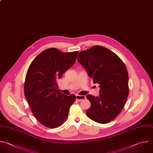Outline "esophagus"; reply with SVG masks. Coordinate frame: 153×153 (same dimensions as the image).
I'll return each instance as SVG.
<instances>
[{
    "instance_id": "34e87169",
    "label": "esophagus",
    "mask_w": 153,
    "mask_h": 153,
    "mask_svg": "<svg viewBox=\"0 0 153 153\" xmlns=\"http://www.w3.org/2000/svg\"><path fill=\"white\" fill-rule=\"evenodd\" d=\"M85 99H86V97L85 96H81V95H78V94L76 95V99L78 101H81Z\"/></svg>"
}]
</instances>
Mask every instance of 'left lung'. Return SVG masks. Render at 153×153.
<instances>
[{
    "mask_svg": "<svg viewBox=\"0 0 153 153\" xmlns=\"http://www.w3.org/2000/svg\"><path fill=\"white\" fill-rule=\"evenodd\" d=\"M77 60L100 88L99 96H87L91 103L87 115L101 124L111 121L123 109L128 95V75L125 64L114 53L99 45L81 51Z\"/></svg>",
    "mask_w": 153,
    "mask_h": 153,
    "instance_id": "left-lung-1",
    "label": "left lung"
}]
</instances>
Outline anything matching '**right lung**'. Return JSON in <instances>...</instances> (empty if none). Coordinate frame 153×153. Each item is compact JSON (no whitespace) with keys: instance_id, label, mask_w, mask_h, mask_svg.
<instances>
[{"instance_id":"add662e5","label":"right lung","mask_w":153,"mask_h":153,"mask_svg":"<svg viewBox=\"0 0 153 153\" xmlns=\"http://www.w3.org/2000/svg\"><path fill=\"white\" fill-rule=\"evenodd\" d=\"M78 53L48 48L37 56L29 67L25 96L32 114L45 127L60 126L67 120L70 107L76 100L74 94L61 93L57 81L75 63Z\"/></svg>"}]
</instances>
